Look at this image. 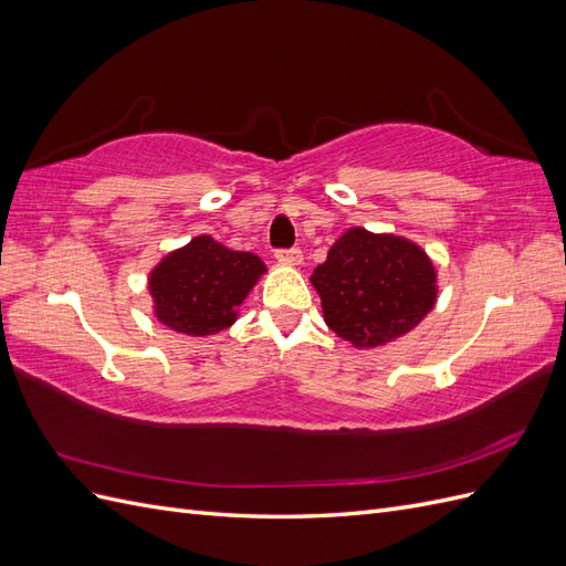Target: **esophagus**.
I'll use <instances>...</instances> for the list:
<instances>
[{"instance_id": "obj_1", "label": "esophagus", "mask_w": 566, "mask_h": 566, "mask_svg": "<svg viewBox=\"0 0 566 566\" xmlns=\"http://www.w3.org/2000/svg\"><path fill=\"white\" fill-rule=\"evenodd\" d=\"M276 260H279L283 266H302L304 254H302V250H297V248H293V250H276Z\"/></svg>"}]
</instances>
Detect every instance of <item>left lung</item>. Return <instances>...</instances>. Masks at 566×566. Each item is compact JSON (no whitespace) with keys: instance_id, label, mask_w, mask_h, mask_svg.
<instances>
[{"instance_id":"obj_1","label":"left lung","mask_w":566,"mask_h":566,"mask_svg":"<svg viewBox=\"0 0 566 566\" xmlns=\"http://www.w3.org/2000/svg\"><path fill=\"white\" fill-rule=\"evenodd\" d=\"M328 328L356 349L385 347L434 310L437 269L418 243L352 227L312 273Z\"/></svg>"}]
</instances>
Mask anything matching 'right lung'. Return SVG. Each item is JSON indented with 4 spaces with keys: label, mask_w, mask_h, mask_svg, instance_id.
Listing matches in <instances>:
<instances>
[{
    "label": "right lung",
    "mask_w": 566,
    "mask_h": 566,
    "mask_svg": "<svg viewBox=\"0 0 566 566\" xmlns=\"http://www.w3.org/2000/svg\"><path fill=\"white\" fill-rule=\"evenodd\" d=\"M266 273L254 252L231 250L212 235L167 252L148 273L153 316L191 337L217 335L238 318V306Z\"/></svg>",
    "instance_id": "add662e5"
}]
</instances>
